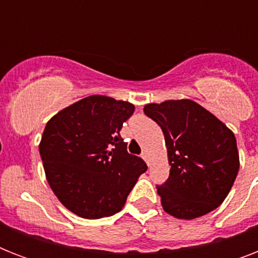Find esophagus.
Listing matches in <instances>:
<instances>
[{
    "label": "esophagus",
    "instance_id": "esophagus-1",
    "mask_svg": "<svg viewBox=\"0 0 258 258\" xmlns=\"http://www.w3.org/2000/svg\"><path fill=\"white\" fill-rule=\"evenodd\" d=\"M142 158H143V159H145V161L149 163V154L146 153V151L145 153H142Z\"/></svg>",
    "mask_w": 258,
    "mask_h": 258
}]
</instances>
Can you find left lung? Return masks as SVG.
Wrapping results in <instances>:
<instances>
[{
  "label": "left lung",
  "instance_id": "8db88e82",
  "mask_svg": "<svg viewBox=\"0 0 258 258\" xmlns=\"http://www.w3.org/2000/svg\"><path fill=\"white\" fill-rule=\"evenodd\" d=\"M145 113L163 131L171 166L167 180L157 186L163 210L192 220L218 208L240 169L234 134L188 99L146 104Z\"/></svg>",
  "mask_w": 258,
  "mask_h": 258
}]
</instances>
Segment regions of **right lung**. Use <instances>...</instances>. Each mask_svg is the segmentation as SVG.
I'll return each instance as SVG.
<instances>
[{
	"instance_id": "add662e5",
	"label": "right lung",
	"mask_w": 258,
	"mask_h": 258,
	"mask_svg": "<svg viewBox=\"0 0 258 258\" xmlns=\"http://www.w3.org/2000/svg\"><path fill=\"white\" fill-rule=\"evenodd\" d=\"M135 111L128 101L92 95L61 109L40 142L46 180L68 210L87 220L113 216L147 170L127 153L120 130Z\"/></svg>"
}]
</instances>
